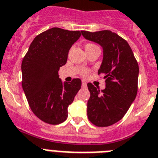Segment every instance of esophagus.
<instances>
[{"label": "esophagus", "instance_id": "obj_1", "mask_svg": "<svg viewBox=\"0 0 158 158\" xmlns=\"http://www.w3.org/2000/svg\"><path fill=\"white\" fill-rule=\"evenodd\" d=\"M86 85H87V83H86V81L83 80V81H82V86H83V87H85Z\"/></svg>", "mask_w": 158, "mask_h": 158}]
</instances>
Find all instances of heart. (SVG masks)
<instances>
[{
	"mask_svg": "<svg viewBox=\"0 0 158 158\" xmlns=\"http://www.w3.org/2000/svg\"><path fill=\"white\" fill-rule=\"evenodd\" d=\"M92 46H95V44H88L86 45L85 48H90V47H92ZM88 72H89V70H87V69H83V70H81V72H80V75H81L82 76H86V75L88 74Z\"/></svg>",
	"mask_w": 158,
	"mask_h": 158,
	"instance_id": "heart-1",
	"label": "heart"
}]
</instances>
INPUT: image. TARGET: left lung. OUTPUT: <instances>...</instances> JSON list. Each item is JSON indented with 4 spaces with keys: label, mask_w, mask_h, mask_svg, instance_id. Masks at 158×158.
Masks as SVG:
<instances>
[{
    "label": "left lung",
    "mask_w": 158,
    "mask_h": 158,
    "mask_svg": "<svg viewBox=\"0 0 158 158\" xmlns=\"http://www.w3.org/2000/svg\"><path fill=\"white\" fill-rule=\"evenodd\" d=\"M85 39L99 44L104 57L98 75L106 79V88L100 91L88 83L90 98L88 118L93 125L105 127L116 123L127 112L138 91L139 66L127 40L111 31H82Z\"/></svg>",
    "instance_id": "obj_1"
}]
</instances>
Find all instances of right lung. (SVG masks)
Returning a JSON list of instances; mask_svg holds the SVG:
<instances>
[{"label":"right lung","mask_w":158,"mask_h":158,"mask_svg":"<svg viewBox=\"0 0 158 158\" xmlns=\"http://www.w3.org/2000/svg\"><path fill=\"white\" fill-rule=\"evenodd\" d=\"M80 35L79 31L48 29L35 37L23 59V89L33 114L46 123L57 125L67 118L68 106L81 88L79 79L62 83L58 75Z\"/></svg>","instance_id":"right-lung-1"}]
</instances>
